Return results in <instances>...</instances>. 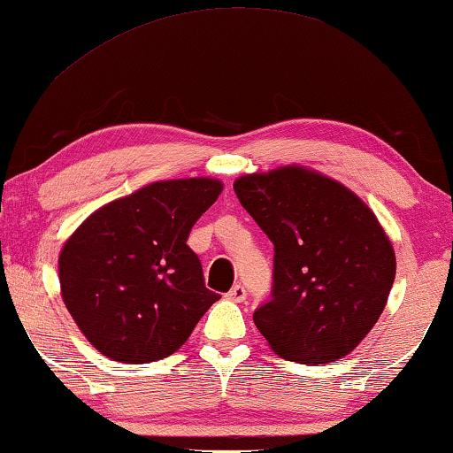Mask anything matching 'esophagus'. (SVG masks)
Masks as SVG:
<instances>
[{
    "mask_svg": "<svg viewBox=\"0 0 453 453\" xmlns=\"http://www.w3.org/2000/svg\"><path fill=\"white\" fill-rule=\"evenodd\" d=\"M226 298L233 300V303H242V300L247 298V290H245V288H242L241 284H237V286H233L231 290H228Z\"/></svg>",
    "mask_w": 453,
    "mask_h": 453,
    "instance_id": "34e87169",
    "label": "esophagus"
}]
</instances>
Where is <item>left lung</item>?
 Wrapping results in <instances>:
<instances>
[{"label": "left lung", "mask_w": 453, "mask_h": 453, "mask_svg": "<svg viewBox=\"0 0 453 453\" xmlns=\"http://www.w3.org/2000/svg\"><path fill=\"white\" fill-rule=\"evenodd\" d=\"M242 208L273 242L272 300L253 314L280 357L329 364L378 323L396 275L388 234L365 202L303 165L241 175Z\"/></svg>", "instance_id": "left-lung-1"}]
</instances>
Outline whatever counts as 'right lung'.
I'll return each mask as SVG.
<instances>
[{"label": "right lung", "mask_w": 453, "mask_h": 453, "mask_svg": "<svg viewBox=\"0 0 453 453\" xmlns=\"http://www.w3.org/2000/svg\"><path fill=\"white\" fill-rule=\"evenodd\" d=\"M222 181H155L97 208L58 255L61 296L104 356L147 364L172 356L220 296L204 286L188 237Z\"/></svg>", "instance_id": "obj_1"}]
</instances>
